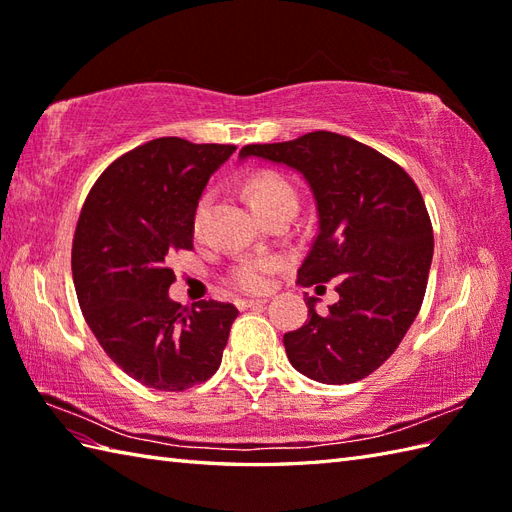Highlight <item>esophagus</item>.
I'll list each match as a JSON object with an SVG mask.
<instances>
[{"label": "esophagus", "mask_w": 512, "mask_h": 512, "mask_svg": "<svg viewBox=\"0 0 512 512\" xmlns=\"http://www.w3.org/2000/svg\"><path fill=\"white\" fill-rule=\"evenodd\" d=\"M266 299H237L235 305L237 310H248V307H259V305H266Z\"/></svg>", "instance_id": "1"}]
</instances>
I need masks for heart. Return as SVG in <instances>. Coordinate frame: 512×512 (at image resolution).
<instances>
[{
	"mask_svg": "<svg viewBox=\"0 0 512 512\" xmlns=\"http://www.w3.org/2000/svg\"><path fill=\"white\" fill-rule=\"evenodd\" d=\"M248 200H251L253 209H266L272 205H281V202H296V192L290 183H285L277 174H257L246 185ZM207 198L200 200L196 209V227H200L202 218H205ZM279 261L275 257H246L240 264H235L229 281L235 290L240 292H264L270 285L272 272L277 270Z\"/></svg>",
	"mask_w": 512,
	"mask_h": 512,
	"instance_id": "1",
	"label": "heart"
}]
</instances>
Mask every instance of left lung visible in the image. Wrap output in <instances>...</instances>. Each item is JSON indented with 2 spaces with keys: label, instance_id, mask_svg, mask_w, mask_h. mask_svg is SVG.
Instances as JSON below:
<instances>
[{
  "label": "left lung",
  "instance_id": "1",
  "mask_svg": "<svg viewBox=\"0 0 512 512\" xmlns=\"http://www.w3.org/2000/svg\"><path fill=\"white\" fill-rule=\"evenodd\" d=\"M299 172L314 196L318 231L299 285L338 281L329 314L305 294L307 320L283 336L290 364L320 384L360 382L382 366L417 318L434 255L432 222L412 178L384 154L327 130L283 144L244 146Z\"/></svg>",
  "mask_w": 512,
  "mask_h": 512
}]
</instances>
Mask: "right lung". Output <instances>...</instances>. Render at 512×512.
Returning a JSON list of instances; mask_svg holds the SVG:
<instances>
[{
	"instance_id": "1",
	"label": "right lung",
	"mask_w": 512,
	"mask_h": 512,
	"mask_svg": "<svg viewBox=\"0 0 512 512\" xmlns=\"http://www.w3.org/2000/svg\"><path fill=\"white\" fill-rule=\"evenodd\" d=\"M233 152L181 137L148 141L111 163L82 207L71 251L80 310L106 355L148 388H192L222 362L237 310L172 301L168 259L194 248L198 200Z\"/></svg>"
}]
</instances>
